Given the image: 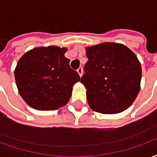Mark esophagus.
<instances>
[{"mask_svg":"<svg viewBox=\"0 0 157 157\" xmlns=\"http://www.w3.org/2000/svg\"><path fill=\"white\" fill-rule=\"evenodd\" d=\"M77 72H78V74L80 75V76H82V74H83V68H82V67H80V68L77 70Z\"/></svg>","mask_w":157,"mask_h":157,"instance_id":"1","label":"esophagus"}]
</instances>
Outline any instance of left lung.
Returning <instances> with one entry per match:
<instances>
[{
    "instance_id": "obj_1",
    "label": "left lung",
    "mask_w": 157,
    "mask_h": 157,
    "mask_svg": "<svg viewBox=\"0 0 157 157\" xmlns=\"http://www.w3.org/2000/svg\"><path fill=\"white\" fill-rule=\"evenodd\" d=\"M88 61L81 82L86 88V98L95 112L113 114L127 109L140 89L141 65L128 47L103 43L87 47Z\"/></svg>"
}]
</instances>
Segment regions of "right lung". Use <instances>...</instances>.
<instances>
[{
  "label": "right lung",
  "instance_id": "right-lung-1",
  "mask_svg": "<svg viewBox=\"0 0 157 157\" xmlns=\"http://www.w3.org/2000/svg\"><path fill=\"white\" fill-rule=\"evenodd\" d=\"M66 48L48 46L33 48L22 55L14 71L23 100L37 110H56L65 106L72 86L80 81L65 57Z\"/></svg>",
  "mask_w": 157,
  "mask_h": 157
}]
</instances>
